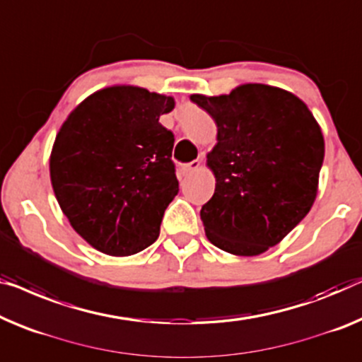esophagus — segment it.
<instances>
[{
  "label": "esophagus",
  "instance_id": "esophagus-1",
  "mask_svg": "<svg viewBox=\"0 0 362 362\" xmlns=\"http://www.w3.org/2000/svg\"><path fill=\"white\" fill-rule=\"evenodd\" d=\"M199 165H202V163H199L198 159H195V160H192V163L183 165V170H185L187 174H188V172H195V170L199 169Z\"/></svg>",
  "mask_w": 362,
  "mask_h": 362
}]
</instances>
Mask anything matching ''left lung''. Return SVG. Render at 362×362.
<instances>
[{
  "label": "left lung",
  "instance_id": "8db88e82",
  "mask_svg": "<svg viewBox=\"0 0 362 362\" xmlns=\"http://www.w3.org/2000/svg\"><path fill=\"white\" fill-rule=\"evenodd\" d=\"M190 99L218 127V144L208 154L214 195L199 211L204 233L233 255H260L314 204L325 154L319 123L299 97L267 84Z\"/></svg>",
  "mask_w": 362,
  "mask_h": 362
}]
</instances>
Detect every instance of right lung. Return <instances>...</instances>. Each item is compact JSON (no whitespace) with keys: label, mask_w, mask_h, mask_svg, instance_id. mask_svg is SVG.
Here are the masks:
<instances>
[{"label":"right lung","mask_w":362,"mask_h":362,"mask_svg":"<svg viewBox=\"0 0 362 362\" xmlns=\"http://www.w3.org/2000/svg\"><path fill=\"white\" fill-rule=\"evenodd\" d=\"M174 105L148 89L112 86L81 102L57 134L53 192L73 229L102 253L133 255L159 237L179 193L174 134L159 123Z\"/></svg>","instance_id":"obj_1"}]
</instances>
